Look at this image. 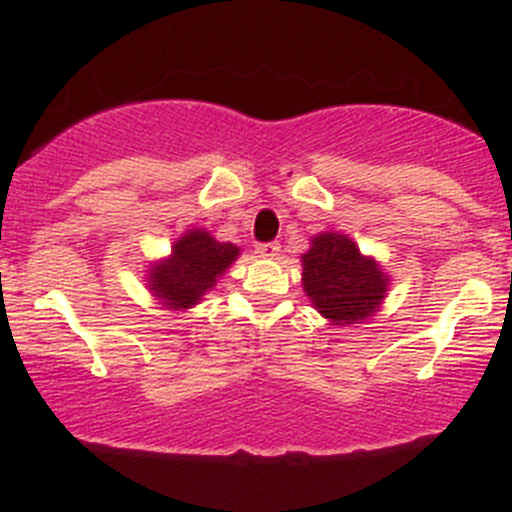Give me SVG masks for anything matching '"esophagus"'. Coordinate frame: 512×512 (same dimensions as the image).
Instances as JSON below:
<instances>
[{
    "label": "esophagus",
    "mask_w": 512,
    "mask_h": 512,
    "mask_svg": "<svg viewBox=\"0 0 512 512\" xmlns=\"http://www.w3.org/2000/svg\"><path fill=\"white\" fill-rule=\"evenodd\" d=\"M257 257H265V260H275L280 255V242H262L255 247Z\"/></svg>",
    "instance_id": "1"
}]
</instances>
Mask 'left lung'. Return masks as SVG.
Returning a JSON list of instances; mask_svg holds the SVG:
<instances>
[{"label": "left lung", "instance_id": "8db88e82", "mask_svg": "<svg viewBox=\"0 0 512 512\" xmlns=\"http://www.w3.org/2000/svg\"><path fill=\"white\" fill-rule=\"evenodd\" d=\"M302 287L312 307L337 327L374 317L389 292V275L344 232H319L302 255Z\"/></svg>", "mask_w": 512, "mask_h": 512}]
</instances>
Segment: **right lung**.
Segmentation results:
<instances>
[{
    "instance_id": "obj_1",
    "label": "right lung",
    "mask_w": 512,
    "mask_h": 512,
    "mask_svg": "<svg viewBox=\"0 0 512 512\" xmlns=\"http://www.w3.org/2000/svg\"><path fill=\"white\" fill-rule=\"evenodd\" d=\"M240 247L220 242L205 227H190L170 245V255L151 262L146 287L163 309L185 312L218 285Z\"/></svg>"
}]
</instances>
